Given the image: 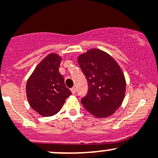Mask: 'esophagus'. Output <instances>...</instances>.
<instances>
[{"mask_svg": "<svg viewBox=\"0 0 158 158\" xmlns=\"http://www.w3.org/2000/svg\"><path fill=\"white\" fill-rule=\"evenodd\" d=\"M71 91H72V94H76V88H75V87L71 88Z\"/></svg>", "mask_w": 158, "mask_h": 158, "instance_id": "34e87169", "label": "esophagus"}]
</instances>
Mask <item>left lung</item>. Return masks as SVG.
Returning <instances> with one entry per match:
<instances>
[{
    "label": "left lung",
    "mask_w": 158,
    "mask_h": 158,
    "mask_svg": "<svg viewBox=\"0 0 158 158\" xmlns=\"http://www.w3.org/2000/svg\"><path fill=\"white\" fill-rule=\"evenodd\" d=\"M78 62L88 82L87 94L81 100L83 107L97 118L114 114L123 101L126 86L118 63L98 49L81 54Z\"/></svg>",
    "instance_id": "8db88e82"
}]
</instances>
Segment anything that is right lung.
Listing matches in <instances>:
<instances>
[{"label": "right lung", "instance_id": "right-lung-1", "mask_svg": "<svg viewBox=\"0 0 158 158\" xmlns=\"http://www.w3.org/2000/svg\"><path fill=\"white\" fill-rule=\"evenodd\" d=\"M61 57L51 54L36 66L26 83L29 105L40 115L56 114L72 94L58 69Z\"/></svg>", "mask_w": 158, "mask_h": 158}]
</instances>
